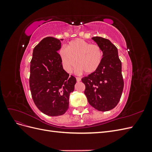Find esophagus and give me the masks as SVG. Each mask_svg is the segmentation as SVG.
Segmentation results:
<instances>
[{
  "label": "esophagus",
  "mask_w": 152,
  "mask_h": 152,
  "mask_svg": "<svg viewBox=\"0 0 152 152\" xmlns=\"http://www.w3.org/2000/svg\"><path fill=\"white\" fill-rule=\"evenodd\" d=\"M76 79H77V82H80L81 80V79L80 77H76Z\"/></svg>",
  "instance_id": "34e87169"
}]
</instances>
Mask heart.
I'll return each mask as SVG.
<instances>
[{
	"mask_svg": "<svg viewBox=\"0 0 152 152\" xmlns=\"http://www.w3.org/2000/svg\"><path fill=\"white\" fill-rule=\"evenodd\" d=\"M59 56L66 71L70 72L77 63L79 72L92 73L100 66L103 53L99 45L91 44L83 39H77L70 41L66 48L61 49Z\"/></svg>",
	"mask_w": 152,
	"mask_h": 152,
	"instance_id": "b5f03b06",
	"label": "heart"
}]
</instances>
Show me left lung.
<instances>
[{
    "label": "left lung",
    "instance_id": "obj_1",
    "mask_svg": "<svg viewBox=\"0 0 152 152\" xmlns=\"http://www.w3.org/2000/svg\"><path fill=\"white\" fill-rule=\"evenodd\" d=\"M102 49L103 58L95 72L82 79L84 94L92 107L102 112L114 108L121 99L124 89L122 63L118 50L108 39L100 37L92 38Z\"/></svg>",
    "mask_w": 152,
    "mask_h": 152
}]
</instances>
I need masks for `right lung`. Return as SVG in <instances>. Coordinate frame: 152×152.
<instances>
[{
	"label": "right lung",
	"mask_w": 152,
	"mask_h": 152,
	"mask_svg": "<svg viewBox=\"0 0 152 152\" xmlns=\"http://www.w3.org/2000/svg\"><path fill=\"white\" fill-rule=\"evenodd\" d=\"M61 40L48 37L36 45L30 61V88L35 104L49 116H59L69 107V96L74 90L75 77L63 68L58 50Z\"/></svg>",
	"instance_id": "right-lung-1"
}]
</instances>
